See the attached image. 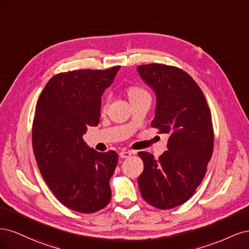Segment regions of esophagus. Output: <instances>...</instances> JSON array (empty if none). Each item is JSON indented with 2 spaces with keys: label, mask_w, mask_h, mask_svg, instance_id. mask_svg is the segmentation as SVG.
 I'll list each match as a JSON object with an SVG mask.
<instances>
[{
  "label": "esophagus",
  "mask_w": 249,
  "mask_h": 249,
  "mask_svg": "<svg viewBox=\"0 0 249 249\" xmlns=\"http://www.w3.org/2000/svg\"><path fill=\"white\" fill-rule=\"evenodd\" d=\"M132 156V152H126V150H122L119 152V157L123 158V159H125V158H129Z\"/></svg>",
  "instance_id": "1"
}]
</instances>
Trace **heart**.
<instances>
[{
	"label": "heart",
	"instance_id": "heart-1",
	"mask_svg": "<svg viewBox=\"0 0 249 249\" xmlns=\"http://www.w3.org/2000/svg\"><path fill=\"white\" fill-rule=\"evenodd\" d=\"M127 94H129L130 99H134V97L147 94V92L145 91L144 89H142L140 87H131L129 89V91H127Z\"/></svg>",
	"mask_w": 249,
	"mask_h": 249
}]
</instances>
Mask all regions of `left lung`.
Returning a JSON list of instances; mask_svg holds the SVG:
<instances>
[{
  "instance_id": "1",
  "label": "left lung",
  "mask_w": 249,
  "mask_h": 249,
  "mask_svg": "<svg viewBox=\"0 0 249 249\" xmlns=\"http://www.w3.org/2000/svg\"><path fill=\"white\" fill-rule=\"evenodd\" d=\"M137 71L156 94L150 125L168 135L167 150L158 160L138 153L144 164L139 189L149 205L172 209L189 199L205 178L214 145L211 111L199 86L178 67L153 63Z\"/></svg>"
}]
</instances>
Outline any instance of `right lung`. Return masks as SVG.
Returning a JSON list of instances; mask_svg holds the SVG:
<instances>
[{
    "label": "right lung",
    "instance_id": "right-lung-1",
    "mask_svg": "<svg viewBox=\"0 0 249 249\" xmlns=\"http://www.w3.org/2000/svg\"><path fill=\"white\" fill-rule=\"evenodd\" d=\"M119 69L56 74L36 105L32 144L37 166L57 199L76 212H97L111 199L109 182L118 156L90 148L83 135L99 124L102 95Z\"/></svg>",
    "mask_w": 249,
    "mask_h": 249
}]
</instances>
